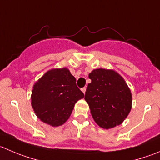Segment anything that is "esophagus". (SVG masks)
Here are the masks:
<instances>
[{"label":"esophagus","instance_id":"34e87169","mask_svg":"<svg viewBox=\"0 0 160 160\" xmlns=\"http://www.w3.org/2000/svg\"><path fill=\"white\" fill-rule=\"evenodd\" d=\"M86 89H87L86 88H81V91H83V94H85V92H86Z\"/></svg>","mask_w":160,"mask_h":160}]
</instances>
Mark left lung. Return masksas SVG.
Here are the masks:
<instances>
[{
	"label": "left lung",
	"mask_w": 160,
	"mask_h": 160,
	"mask_svg": "<svg viewBox=\"0 0 160 160\" xmlns=\"http://www.w3.org/2000/svg\"><path fill=\"white\" fill-rule=\"evenodd\" d=\"M84 99L98 125L110 129L121 124L131 109L132 96L121 76L109 69H94L89 73Z\"/></svg>",
	"instance_id": "8db88e82"
}]
</instances>
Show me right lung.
Instances as JSON below:
<instances>
[{"instance_id":"1","label":"right lung","mask_w":160,"mask_h":160,"mask_svg":"<svg viewBox=\"0 0 160 160\" xmlns=\"http://www.w3.org/2000/svg\"><path fill=\"white\" fill-rule=\"evenodd\" d=\"M66 68L49 70L34 84L31 104L37 117L52 127L62 125L84 94Z\"/></svg>"}]
</instances>
